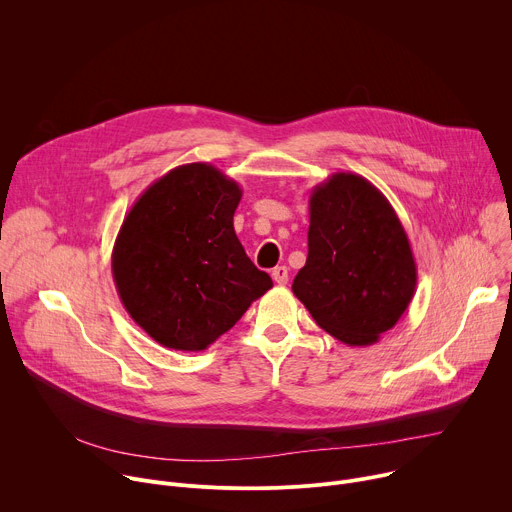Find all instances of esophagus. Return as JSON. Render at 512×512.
Masks as SVG:
<instances>
[{
    "label": "esophagus",
    "mask_w": 512,
    "mask_h": 512,
    "mask_svg": "<svg viewBox=\"0 0 512 512\" xmlns=\"http://www.w3.org/2000/svg\"><path fill=\"white\" fill-rule=\"evenodd\" d=\"M271 277H273V281H275V283L285 285V283H287V279H289V275H287V267H285V265H277V267H273V269H271Z\"/></svg>",
    "instance_id": "obj_1"
}]
</instances>
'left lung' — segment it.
Here are the masks:
<instances>
[{
  "label": "left lung",
  "instance_id": "left-lung-1",
  "mask_svg": "<svg viewBox=\"0 0 512 512\" xmlns=\"http://www.w3.org/2000/svg\"><path fill=\"white\" fill-rule=\"evenodd\" d=\"M415 285L409 237L377 186L336 172L312 188L308 259L291 289L322 330L371 346L401 320Z\"/></svg>",
  "mask_w": 512,
  "mask_h": 512
}]
</instances>
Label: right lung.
<instances>
[{
    "instance_id": "right-lung-1",
    "label": "right lung",
    "mask_w": 512,
    "mask_h": 512,
    "mask_svg": "<svg viewBox=\"0 0 512 512\" xmlns=\"http://www.w3.org/2000/svg\"><path fill=\"white\" fill-rule=\"evenodd\" d=\"M241 196L233 178L194 162L150 184L125 214L111 255L115 287L158 344L204 350L273 287L235 235Z\"/></svg>"
}]
</instances>
